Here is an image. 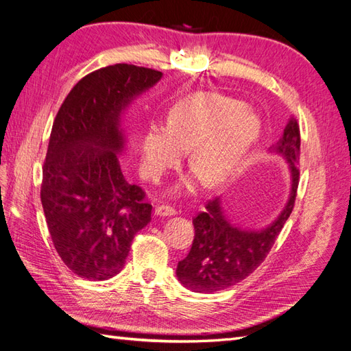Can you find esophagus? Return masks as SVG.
<instances>
[{
    "instance_id": "obj_1",
    "label": "esophagus",
    "mask_w": 351,
    "mask_h": 351,
    "mask_svg": "<svg viewBox=\"0 0 351 351\" xmlns=\"http://www.w3.org/2000/svg\"><path fill=\"white\" fill-rule=\"evenodd\" d=\"M175 214H176V209L169 206V205H160L156 208V215H158V217H170Z\"/></svg>"
}]
</instances>
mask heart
I'll list each match as a JSON object with an SVG mask.
<instances>
[{"instance_id":"heart-1","label":"heart","mask_w":351,"mask_h":351,"mask_svg":"<svg viewBox=\"0 0 351 351\" xmlns=\"http://www.w3.org/2000/svg\"><path fill=\"white\" fill-rule=\"evenodd\" d=\"M258 134L254 113L239 101L214 93H199L178 104L167 128L151 127L141 141L143 173L157 181L178 166L182 151H190V165L210 186L221 185L238 172ZM194 179H185L186 190Z\"/></svg>"}]
</instances>
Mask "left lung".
I'll return each mask as SVG.
<instances>
[{"label": "left lung", "mask_w": 351, "mask_h": 351, "mask_svg": "<svg viewBox=\"0 0 351 351\" xmlns=\"http://www.w3.org/2000/svg\"><path fill=\"white\" fill-rule=\"evenodd\" d=\"M286 157L291 173V193L286 208L263 230H242L226 218L218 197L208 200L205 210L193 218L191 250L178 263L176 275L185 287L199 293H215L245 280L263 263L295 206L299 185L300 130L290 119L280 142L274 146Z\"/></svg>", "instance_id": "8db88e82"}]
</instances>
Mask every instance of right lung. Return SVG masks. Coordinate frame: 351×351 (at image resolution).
Masks as SVG:
<instances>
[{
    "label": "right lung",
    "mask_w": 351,
    "mask_h": 351,
    "mask_svg": "<svg viewBox=\"0 0 351 351\" xmlns=\"http://www.w3.org/2000/svg\"><path fill=\"white\" fill-rule=\"evenodd\" d=\"M161 76L133 64L108 65L80 79L56 113L40 197L55 250L80 278L121 272L134 234L151 221L146 193L127 182L117 154L124 148L122 109Z\"/></svg>",
    "instance_id": "right-lung-1"
}]
</instances>
